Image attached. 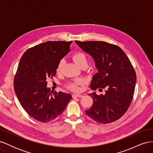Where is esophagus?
Listing matches in <instances>:
<instances>
[{
	"instance_id": "34e87169",
	"label": "esophagus",
	"mask_w": 153,
	"mask_h": 153,
	"mask_svg": "<svg viewBox=\"0 0 153 153\" xmlns=\"http://www.w3.org/2000/svg\"><path fill=\"white\" fill-rule=\"evenodd\" d=\"M83 96L82 94H73L72 97L73 98H76V97H78V98H82Z\"/></svg>"
}]
</instances>
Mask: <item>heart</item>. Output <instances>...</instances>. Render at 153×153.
Masks as SVG:
<instances>
[{
    "label": "heart",
    "instance_id": "b5f03b06",
    "mask_svg": "<svg viewBox=\"0 0 153 153\" xmlns=\"http://www.w3.org/2000/svg\"><path fill=\"white\" fill-rule=\"evenodd\" d=\"M73 59L76 65L80 68L83 67H86L88 65V59L86 55L82 52H77L73 55ZM64 65V61L61 60L58 63V65L56 69L57 73L61 74L62 71V69ZM84 81L82 79H75L71 82H69L67 85V87L69 89L73 91H77L78 90V86L79 85L84 84Z\"/></svg>",
    "mask_w": 153,
    "mask_h": 153
}]
</instances>
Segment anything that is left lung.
Listing matches in <instances>:
<instances>
[{
  "label": "left lung",
  "instance_id": "left-lung-1",
  "mask_svg": "<svg viewBox=\"0 0 153 153\" xmlns=\"http://www.w3.org/2000/svg\"><path fill=\"white\" fill-rule=\"evenodd\" d=\"M75 42L93 58L98 71L92 76L91 89H106L105 94H88L93 103L85 114L98 123L117 121L128 109L135 91L137 76L130 61L116 45L105 41Z\"/></svg>",
  "mask_w": 153,
  "mask_h": 153
}]
</instances>
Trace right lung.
<instances>
[{
    "label": "right lung",
    "instance_id": "1",
    "mask_svg": "<svg viewBox=\"0 0 153 153\" xmlns=\"http://www.w3.org/2000/svg\"><path fill=\"white\" fill-rule=\"evenodd\" d=\"M72 41H47L23 54L14 78L20 105L30 117L48 123L61 115L71 99L65 92H50L47 80L56 75L59 61L70 52Z\"/></svg>",
    "mask_w": 153,
    "mask_h": 153
}]
</instances>
